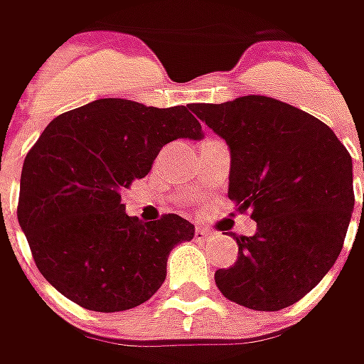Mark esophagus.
Listing matches in <instances>:
<instances>
[{"instance_id": "esophagus-1", "label": "esophagus", "mask_w": 364, "mask_h": 364, "mask_svg": "<svg viewBox=\"0 0 364 364\" xmlns=\"http://www.w3.org/2000/svg\"><path fill=\"white\" fill-rule=\"evenodd\" d=\"M208 237H213V231H208V229H204V227H196V229H194V239H196V241H206Z\"/></svg>"}]
</instances>
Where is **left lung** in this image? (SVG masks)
Masks as SVG:
<instances>
[{
    "label": "left lung",
    "instance_id": "left-lung-1",
    "mask_svg": "<svg viewBox=\"0 0 364 364\" xmlns=\"http://www.w3.org/2000/svg\"><path fill=\"white\" fill-rule=\"evenodd\" d=\"M190 109L231 147L229 198L257 223L253 237H235L239 255L215 273L217 287L251 310L296 304L343 251L355 208L350 154L326 123L272 97Z\"/></svg>",
    "mask_w": 364,
    "mask_h": 364
}]
</instances>
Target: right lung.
Instances as JSON below:
<instances>
[{
  "mask_svg": "<svg viewBox=\"0 0 364 364\" xmlns=\"http://www.w3.org/2000/svg\"><path fill=\"white\" fill-rule=\"evenodd\" d=\"M180 137L203 139L186 107L99 99L50 121L28 151L18 220L36 267L68 300L121 312L160 289L170 251L194 237V225L127 217L121 192Z\"/></svg>",
  "mask_w": 364,
  "mask_h": 364,
  "instance_id": "right-lung-1",
  "label": "right lung"
}]
</instances>
